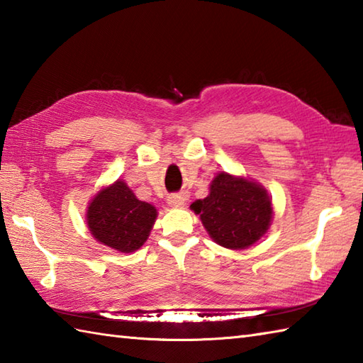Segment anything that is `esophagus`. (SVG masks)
<instances>
[{
  "mask_svg": "<svg viewBox=\"0 0 363 363\" xmlns=\"http://www.w3.org/2000/svg\"><path fill=\"white\" fill-rule=\"evenodd\" d=\"M167 201L172 207H184V206H186V198H184V195H169L167 198Z\"/></svg>",
  "mask_w": 363,
  "mask_h": 363,
  "instance_id": "34e87169",
  "label": "esophagus"
}]
</instances>
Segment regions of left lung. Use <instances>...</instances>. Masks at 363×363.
I'll list each match as a JSON object with an SVG mask.
<instances>
[{"label":"left lung","instance_id":"1","mask_svg":"<svg viewBox=\"0 0 363 363\" xmlns=\"http://www.w3.org/2000/svg\"><path fill=\"white\" fill-rule=\"evenodd\" d=\"M190 209L201 218L212 240L228 250H246L267 234L273 221V203L259 182L221 172L213 177L209 195Z\"/></svg>","mask_w":363,"mask_h":363}]
</instances>
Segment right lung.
Listing matches in <instances>:
<instances>
[{"mask_svg":"<svg viewBox=\"0 0 363 363\" xmlns=\"http://www.w3.org/2000/svg\"><path fill=\"white\" fill-rule=\"evenodd\" d=\"M156 218V207L140 201L123 179L99 189L89 201L86 213L91 237L125 254L142 248Z\"/></svg>","mask_w":363,"mask_h":363,"instance_id":"obj_1","label":"right lung"}]
</instances>
